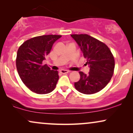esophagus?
Segmentation results:
<instances>
[{
	"instance_id": "34e87169",
	"label": "esophagus",
	"mask_w": 133,
	"mask_h": 133,
	"mask_svg": "<svg viewBox=\"0 0 133 133\" xmlns=\"http://www.w3.org/2000/svg\"><path fill=\"white\" fill-rule=\"evenodd\" d=\"M70 71H68V70H64V69H61L60 71V72L62 73V74H67V73H69Z\"/></svg>"
}]
</instances>
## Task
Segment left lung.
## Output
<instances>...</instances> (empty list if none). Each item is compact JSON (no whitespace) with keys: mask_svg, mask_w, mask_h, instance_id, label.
Segmentation results:
<instances>
[{"mask_svg":"<svg viewBox=\"0 0 133 133\" xmlns=\"http://www.w3.org/2000/svg\"><path fill=\"white\" fill-rule=\"evenodd\" d=\"M71 36L80 47L90 69L88 74L79 72L80 79L74 82L76 89L85 94L99 92L109 83L113 75L115 63L112 53L106 44L89 35Z\"/></svg>","mask_w":133,"mask_h":133,"instance_id":"8db88e82","label":"left lung"}]
</instances>
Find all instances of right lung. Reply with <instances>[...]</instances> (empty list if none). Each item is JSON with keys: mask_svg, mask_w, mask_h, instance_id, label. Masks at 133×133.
Wrapping results in <instances>:
<instances>
[{"mask_svg": "<svg viewBox=\"0 0 133 133\" xmlns=\"http://www.w3.org/2000/svg\"><path fill=\"white\" fill-rule=\"evenodd\" d=\"M61 36H37L24 42L17 53L16 67L24 84L32 92L45 94L52 92L59 80L57 71L42 64L53 44Z\"/></svg>", "mask_w": 133, "mask_h": 133, "instance_id": "add662e5", "label": "right lung"}]
</instances>
